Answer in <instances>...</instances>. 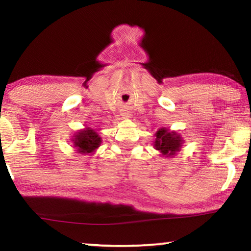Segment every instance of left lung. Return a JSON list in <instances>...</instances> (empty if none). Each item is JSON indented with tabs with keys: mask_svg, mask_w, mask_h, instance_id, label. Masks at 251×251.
Instances as JSON below:
<instances>
[{
	"mask_svg": "<svg viewBox=\"0 0 251 251\" xmlns=\"http://www.w3.org/2000/svg\"><path fill=\"white\" fill-rule=\"evenodd\" d=\"M181 146V138L176 133H168L167 129L161 128L156 133L155 147L163 155L172 156L175 151H179Z\"/></svg>",
	"mask_w": 251,
	"mask_h": 251,
	"instance_id": "8db88e82",
	"label": "left lung"
}]
</instances>
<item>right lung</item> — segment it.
I'll return each instance as SVG.
<instances>
[{"instance_id": "add662e5", "label": "right lung", "mask_w": 251, "mask_h": 251, "mask_svg": "<svg viewBox=\"0 0 251 251\" xmlns=\"http://www.w3.org/2000/svg\"><path fill=\"white\" fill-rule=\"evenodd\" d=\"M74 145L80 154H87L95 151L100 144V137L94 129L86 128L75 136Z\"/></svg>"}]
</instances>
